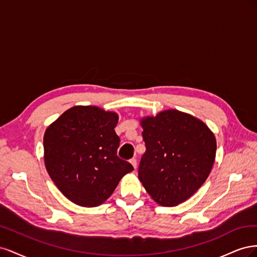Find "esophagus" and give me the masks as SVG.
<instances>
[{"mask_svg":"<svg viewBox=\"0 0 257 257\" xmlns=\"http://www.w3.org/2000/svg\"><path fill=\"white\" fill-rule=\"evenodd\" d=\"M130 163H131V164L133 165V167L136 169V167H137V160H136L135 158H133V159L130 160Z\"/></svg>","mask_w":257,"mask_h":257,"instance_id":"1","label":"esophagus"}]
</instances>
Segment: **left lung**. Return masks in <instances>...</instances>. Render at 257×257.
<instances>
[{"label":"left lung","instance_id":"8db88e82","mask_svg":"<svg viewBox=\"0 0 257 257\" xmlns=\"http://www.w3.org/2000/svg\"><path fill=\"white\" fill-rule=\"evenodd\" d=\"M146 152L138 178L153 200L176 206L189 199L211 172L215 137L206 124L176 109L142 120Z\"/></svg>","mask_w":257,"mask_h":257}]
</instances>
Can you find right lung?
Returning a JSON list of instances; mask_svg holds the SVG:
<instances>
[{"label": "right lung", "mask_w": 257, "mask_h": 257, "mask_svg": "<svg viewBox=\"0 0 257 257\" xmlns=\"http://www.w3.org/2000/svg\"><path fill=\"white\" fill-rule=\"evenodd\" d=\"M119 116L95 106H75L62 113L44 135L46 169L63 195L82 207L109 197L124 175L134 170L116 155Z\"/></svg>", "instance_id": "right-lung-1"}]
</instances>
